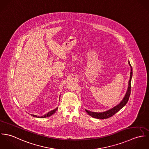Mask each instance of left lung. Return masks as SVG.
Wrapping results in <instances>:
<instances>
[{"instance_id":"obj_1","label":"left lung","mask_w":149,"mask_h":149,"mask_svg":"<svg viewBox=\"0 0 149 149\" xmlns=\"http://www.w3.org/2000/svg\"><path fill=\"white\" fill-rule=\"evenodd\" d=\"M128 64L130 66L131 68V72H130V80L128 81V84L127 89L126 92V94L123 98L122 100L116 106L113 107V108L107 110L104 112H92L90 111H88L87 109H85V111L87 112V113L90 115L91 116L96 118V119H107L112 116H113L114 114H115L116 112H118L120 109H122L123 107L125 106L127 103L128 100L129 99V97L131 93V79L132 76V66H131V64L130 63V61H128Z\"/></svg>"}]
</instances>
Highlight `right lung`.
Masks as SVG:
<instances>
[{
	"label": "right lung",
	"instance_id": "right-lung-1",
	"mask_svg": "<svg viewBox=\"0 0 149 149\" xmlns=\"http://www.w3.org/2000/svg\"><path fill=\"white\" fill-rule=\"evenodd\" d=\"M57 109H58V107H57V108H56L55 109H53V110L49 111V112H47V113H45V115H43L41 116H38L37 115H33V114H31V115L33 116H34V117H36V118H44L49 117V116H52V115H53V114L56 112V111L57 110Z\"/></svg>",
	"mask_w": 149,
	"mask_h": 149
}]
</instances>
